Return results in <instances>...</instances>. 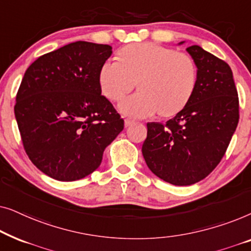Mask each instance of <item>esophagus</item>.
Wrapping results in <instances>:
<instances>
[{
	"label": "esophagus",
	"mask_w": 251,
	"mask_h": 251,
	"mask_svg": "<svg viewBox=\"0 0 251 251\" xmlns=\"http://www.w3.org/2000/svg\"><path fill=\"white\" fill-rule=\"evenodd\" d=\"M133 123H135V121H133V120H130V119H126L125 120V126H126V128H128V126H132Z\"/></svg>",
	"instance_id": "obj_1"
}]
</instances>
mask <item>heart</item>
Wrapping results in <instances>:
<instances>
[{"mask_svg":"<svg viewBox=\"0 0 251 251\" xmlns=\"http://www.w3.org/2000/svg\"><path fill=\"white\" fill-rule=\"evenodd\" d=\"M198 70L192 57L156 43H135L109 58L99 71L101 91L119 100L135 87L139 91L122 99L119 109L132 118L179 113L193 95Z\"/></svg>","mask_w":251,"mask_h":251,"instance_id":"obj_1","label":"heart"}]
</instances>
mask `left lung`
Instances as JSON below:
<instances>
[{"mask_svg":"<svg viewBox=\"0 0 251 251\" xmlns=\"http://www.w3.org/2000/svg\"><path fill=\"white\" fill-rule=\"evenodd\" d=\"M186 51L198 70L193 95L166 125L147 123L142 147L150 170L177 186L198 183L217 167L239 122L238 91L231 67L199 46Z\"/></svg>","mask_w":251,"mask_h":251,"instance_id":"left-lung-1","label":"left lung"}]
</instances>
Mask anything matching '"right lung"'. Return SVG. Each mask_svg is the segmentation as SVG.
<instances>
[{
    "label": "right lung",
    "instance_id": "add662e5",
    "mask_svg": "<svg viewBox=\"0 0 251 251\" xmlns=\"http://www.w3.org/2000/svg\"><path fill=\"white\" fill-rule=\"evenodd\" d=\"M112 47L77 41L27 68L15 115L27 155L53 179L73 181L100 166L125 121L101 96L99 71Z\"/></svg>",
    "mask_w": 251,
    "mask_h": 251
}]
</instances>
